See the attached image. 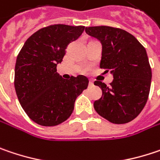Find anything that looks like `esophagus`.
I'll return each instance as SVG.
<instances>
[{"label":"esophagus","instance_id":"1","mask_svg":"<svg viewBox=\"0 0 160 160\" xmlns=\"http://www.w3.org/2000/svg\"><path fill=\"white\" fill-rule=\"evenodd\" d=\"M94 86V81L89 80V86Z\"/></svg>","mask_w":160,"mask_h":160}]
</instances>
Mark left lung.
Returning a JSON list of instances; mask_svg holds the SVG:
<instances>
[{"label": "left lung", "mask_w": 160, "mask_h": 160, "mask_svg": "<svg viewBox=\"0 0 160 160\" xmlns=\"http://www.w3.org/2000/svg\"><path fill=\"white\" fill-rule=\"evenodd\" d=\"M86 32L100 41V68L110 70L114 77L109 86L95 81L102 89V97L94 103L95 110L111 123H128L140 114L149 95L152 73L146 49L122 29L93 26L86 27Z\"/></svg>", "instance_id": "left-lung-1"}]
</instances>
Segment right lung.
Segmentation results:
<instances>
[{"mask_svg": "<svg viewBox=\"0 0 160 160\" xmlns=\"http://www.w3.org/2000/svg\"><path fill=\"white\" fill-rule=\"evenodd\" d=\"M85 26L54 24L31 35L15 63L14 87L18 100L29 118L44 127L57 126L74 111V102L88 86L84 75L63 79L56 72L67 45Z\"/></svg>", "mask_w": 160, "mask_h": 160, "instance_id": "right-lung-1", "label": "right lung"}]
</instances>
